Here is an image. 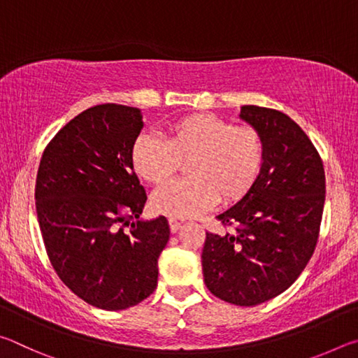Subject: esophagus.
Masks as SVG:
<instances>
[{
    "label": "esophagus",
    "mask_w": 358,
    "mask_h": 358,
    "mask_svg": "<svg viewBox=\"0 0 358 358\" xmlns=\"http://www.w3.org/2000/svg\"><path fill=\"white\" fill-rule=\"evenodd\" d=\"M169 226H171L172 234H175V232H178V229L181 227V222L177 221V220H173V217H171V220H169Z\"/></svg>",
    "instance_id": "34e87169"
}]
</instances>
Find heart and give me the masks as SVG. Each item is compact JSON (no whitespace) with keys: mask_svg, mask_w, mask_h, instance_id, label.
Here are the masks:
<instances>
[{"mask_svg":"<svg viewBox=\"0 0 358 358\" xmlns=\"http://www.w3.org/2000/svg\"><path fill=\"white\" fill-rule=\"evenodd\" d=\"M164 141L141 134L132 145V166L150 185H164L187 161L189 178L172 181L155 192L157 213L196 217L220 201L246 196L264 167L265 145L252 126H234L213 113H191L167 124Z\"/></svg>","mask_w":358,"mask_h":358,"instance_id":"1","label":"heart"}]
</instances>
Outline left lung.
Segmentation results:
<instances>
[{"label": "left lung", "instance_id": "8db88e82", "mask_svg": "<svg viewBox=\"0 0 358 358\" xmlns=\"http://www.w3.org/2000/svg\"><path fill=\"white\" fill-rule=\"evenodd\" d=\"M240 118L265 145L259 178L216 217L234 232H207L203 281L217 299L256 306L282 294L305 270L317 243L325 202L322 159L286 113L243 106Z\"/></svg>", "mask_w": 358, "mask_h": 358}]
</instances>
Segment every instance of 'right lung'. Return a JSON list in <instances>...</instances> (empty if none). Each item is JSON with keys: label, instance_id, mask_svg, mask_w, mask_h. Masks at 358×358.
Segmentation results:
<instances>
[{"label": "right lung", "instance_id": "1", "mask_svg": "<svg viewBox=\"0 0 358 358\" xmlns=\"http://www.w3.org/2000/svg\"><path fill=\"white\" fill-rule=\"evenodd\" d=\"M141 108L101 104L52 138L36 178V211L48 259L90 305L120 311L147 299L171 229L142 220L147 194L132 166Z\"/></svg>", "mask_w": 358, "mask_h": 358}]
</instances>
